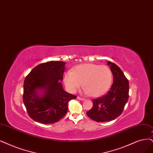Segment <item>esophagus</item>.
Wrapping results in <instances>:
<instances>
[{"instance_id":"1","label":"esophagus","mask_w":153,"mask_h":153,"mask_svg":"<svg viewBox=\"0 0 153 153\" xmlns=\"http://www.w3.org/2000/svg\"><path fill=\"white\" fill-rule=\"evenodd\" d=\"M77 99H78V100H81V101H84V100H86L85 98H81V97H77Z\"/></svg>"}]
</instances>
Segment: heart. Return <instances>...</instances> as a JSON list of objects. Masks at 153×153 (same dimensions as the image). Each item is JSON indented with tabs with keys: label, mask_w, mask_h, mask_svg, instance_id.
<instances>
[{
	"label": "heart",
	"mask_w": 153,
	"mask_h": 153,
	"mask_svg": "<svg viewBox=\"0 0 153 153\" xmlns=\"http://www.w3.org/2000/svg\"><path fill=\"white\" fill-rule=\"evenodd\" d=\"M112 79V72L108 66L94 64L79 65L64 76V84L69 91L76 92L83 82L86 92L92 97L105 94L111 86Z\"/></svg>",
	"instance_id": "heart-1"
}]
</instances>
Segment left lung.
I'll return each instance as SVG.
<instances>
[{"instance_id":"left-lung-1","label":"left lung","mask_w":153,"mask_h":153,"mask_svg":"<svg viewBox=\"0 0 153 153\" xmlns=\"http://www.w3.org/2000/svg\"><path fill=\"white\" fill-rule=\"evenodd\" d=\"M114 76V82L106 94L93 100V108L86 112L87 115L97 122H110L119 117L124 109L129 91L128 81L119 67L108 62Z\"/></svg>"}]
</instances>
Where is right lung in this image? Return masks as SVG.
Listing matches in <instances>:
<instances>
[{"instance_id": "obj_1", "label": "right lung", "mask_w": 153, "mask_h": 153, "mask_svg": "<svg viewBox=\"0 0 153 153\" xmlns=\"http://www.w3.org/2000/svg\"><path fill=\"white\" fill-rule=\"evenodd\" d=\"M65 63L50 61L39 64L31 70L25 79L23 103L29 116L43 124L54 123L67 112L68 103L76 96L68 93L62 88ZM39 89L44 92L38 96Z\"/></svg>"}]
</instances>
